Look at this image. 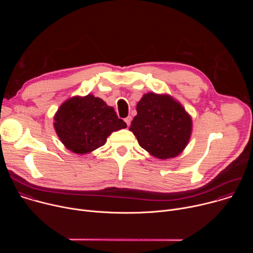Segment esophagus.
I'll list each match as a JSON object with an SVG mask.
<instances>
[{
  "label": "esophagus",
  "mask_w": 253,
  "mask_h": 253,
  "mask_svg": "<svg viewBox=\"0 0 253 253\" xmlns=\"http://www.w3.org/2000/svg\"><path fill=\"white\" fill-rule=\"evenodd\" d=\"M131 120H132V117H131V116H128V117H126V118L124 119V121L126 122L127 126H129V125H130V123H131Z\"/></svg>",
  "instance_id": "1"
}]
</instances>
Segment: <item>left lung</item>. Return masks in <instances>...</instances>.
Instances as JSON below:
<instances>
[{"mask_svg": "<svg viewBox=\"0 0 253 253\" xmlns=\"http://www.w3.org/2000/svg\"><path fill=\"white\" fill-rule=\"evenodd\" d=\"M136 110L129 130L143 149L159 159L174 158L185 149L192 119L179 102L151 92L143 95Z\"/></svg>", "mask_w": 253, "mask_h": 253, "instance_id": "left-lung-1", "label": "left lung"}]
</instances>
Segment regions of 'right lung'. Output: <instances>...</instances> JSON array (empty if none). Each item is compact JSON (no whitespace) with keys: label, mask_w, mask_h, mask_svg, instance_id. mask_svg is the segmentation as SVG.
I'll list each match as a JSON object with an SVG mask.
<instances>
[{"label":"right lung","mask_w":253,"mask_h":253,"mask_svg":"<svg viewBox=\"0 0 253 253\" xmlns=\"http://www.w3.org/2000/svg\"><path fill=\"white\" fill-rule=\"evenodd\" d=\"M114 108L91 94L65 101L54 116V128L65 147L87 154L103 146L112 132L126 128Z\"/></svg>","instance_id":"1"}]
</instances>
